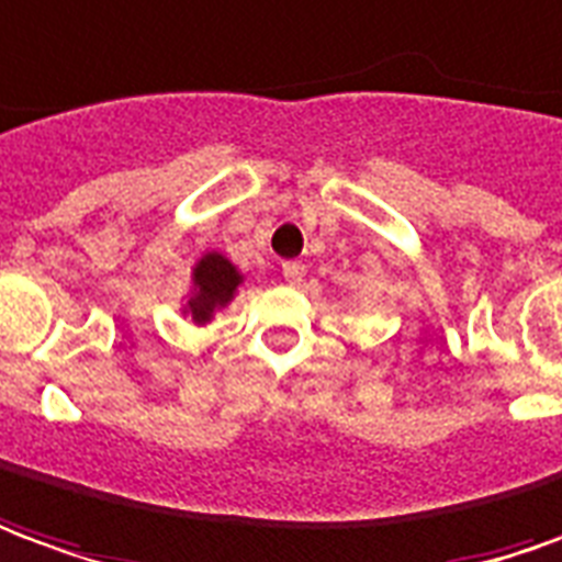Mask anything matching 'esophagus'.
<instances>
[{"label":"esophagus","instance_id":"obj_1","mask_svg":"<svg viewBox=\"0 0 562 562\" xmlns=\"http://www.w3.org/2000/svg\"><path fill=\"white\" fill-rule=\"evenodd\" d=\"M281 274H284V281H288L290 288H300L302 281H305V266L296 260H290L281 266Z\"/></svg>","mask_w":562,"mask_h":562}]
</instances>
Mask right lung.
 <instances>
[{
	"label": "right lung",
	"instance_id": "right-lung-1",
	"mask_svg": "<svg viewBox=\"0 0 562 562\" xmlns=\"http://www.w3.org/2000/svg\"><path fill=\"white\" fill-rule=\"evenodd\" d=\"M241 281L245 274L236 262L224 257L221 250H205L190 269V290H187L181 314L196 326L211 324L214 314L224 312L226 305L236 300Z\"/></svg>",
	"mask_w": 562,
	"mask_h": 562
}]
</instances>
